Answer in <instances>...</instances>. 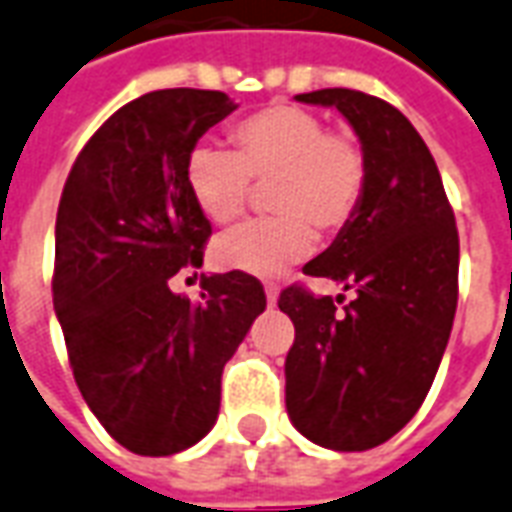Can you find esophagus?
<instances>
[{
  "instance_id": "esophagus-1",
  "label": "esophagus",
  "mask_w": 512,
  "mask_h": 512,
  "mask_svg": "<svg viewBox=\"0 0 512 512\" xmlns=\"http://www.w3.org/2000/svg\"><path fill=\"white\" fill-rule=\"evenodd\" d=\"M266 301L268 306H276V301H279V287L274 282H266Z\"/></svg>"
}]
</instances>
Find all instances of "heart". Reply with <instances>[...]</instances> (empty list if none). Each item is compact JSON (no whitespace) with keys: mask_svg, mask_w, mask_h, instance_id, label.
<instances>
[{"mask_svg":"<svg viewBox=\"0 0 512 512\" xmlns=\"http://www.w3.org/2000/svg\"><path fill=\"white\" fill-rule=\"evenodd\" d=\"M233 151L198 143L184 162L189 198L208 222L244 214L252 181L268 184L274 217L252 219L214 241V263L227 271L271 276L312 255L314 227L336 236L350 225L366 192V154L350 132L295 105H271L230 130Z\"/></svg>","mask_w":512,"mask_h":512,"instance_id":"heart-1","label":"heart"}]
</instances>
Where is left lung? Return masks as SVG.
Instances as JSON below:
<instances>
[{"instance_id": "left-lung-1", "label": "left lung", "mask_w": 512, "mask_h": 512, "mask_svg": "<svg viewBox=\"0 0 512 512\" xmlns=\"http://www.w3.org/2000/svg\"><path fill=\"white\" fill-rule=\"evenodd\" d=\"M298 102L336 108L366 154L361 208L333 244L304 266L355 290L342 298L290 285L279 309L293 320L285 401L314 445L369 450L420 410L448 347L458 301V230L437 162L391 102L320 89Z\"/></svg>"}]
</instances>
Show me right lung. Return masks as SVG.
I'll return each mask as SVG.
<instances>
[{
	"label": "right lung",
	"mask_w": 512,
	"mask_h": 512,
	"mask_svg": "<svg viewBox=\"0 0 512 512\" xmlns=\"http://www.w3.org/2000/svg\"><path fill=\"white\" fill-rule=\"evenodd\" d=\"M236 111L225 92L160 89L127 102L75 160L56 214L54 309L89 410L138 456H173L219 415L222 369L266 309L255 276L203 279L198 304L170 276L203 266L211 222L184 162Z\"/></svg>",
	"instance_id": "add662e5"
}]
</instances>
